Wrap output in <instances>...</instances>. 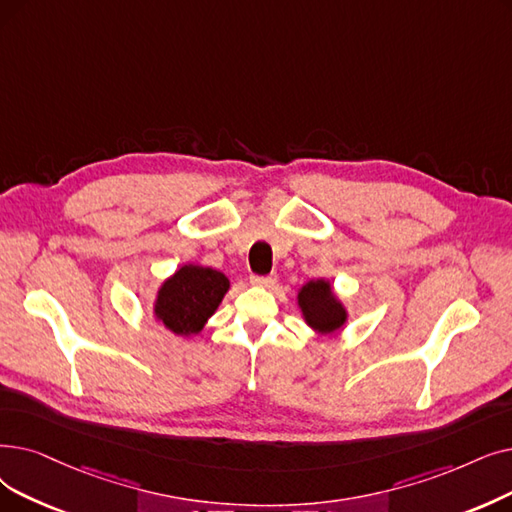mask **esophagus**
Segmentation results:
<instances>
[{
  "instance_id": "1",
  "label": "esophagus",
  "mask_w": 512,
  "mask_h": 512,
  "mask_svg": "<svg viewBox=\"0 0 512 512\" xmlns=\"http://www.w3.org/2000/svg\"><path fill=\"white\" fill-rule=\"evenodd\" d=\"M251 284L253 286H261V288H270V286H274L276 284V274H270V276H257V274H253L251 278Z\"/></svg>"
}]
</instances>
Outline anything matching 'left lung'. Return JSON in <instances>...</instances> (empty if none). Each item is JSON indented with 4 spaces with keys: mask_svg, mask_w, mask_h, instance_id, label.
Listing matches in <instances>:
<instances>
[{
    "mask_svg": "<svg viewBox=\"0 0 512 512\" xmlns=\"http://www.w3.org/2000/svg\"><path fill=\"white\" fill-rule=\"evenodd\" d=\"M297 301L307 326L314 328L318 335H332L347 322V309L332 293L330 282L324 278L303 284Z\"/></svg>",
    "mask_w": 512,
    "mask_h": 512,
    "instance_id": "obj_1",
    "label": "left lung"
}]
</instances>
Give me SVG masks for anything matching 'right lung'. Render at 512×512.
I'll list each match as a JSON object with an SVG mask.
<instances>
[{"label":"right lung","mask_w":512,"mask_h":512,"mask_svg":"<svg viewBox=\"0 0 512 512\" xmlns=\"http://www.w3.org/2000/svg\"><path fill=\"white\" fill-rule=\"evenodd\" d=\"M230 280L203 265L186 263L167 278L154 301V316L173 335H198L228 293Z\"/></svg>","instance_id":"add662e5"}]
</instances>
